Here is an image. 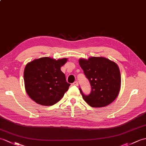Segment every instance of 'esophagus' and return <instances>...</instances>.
Returning <instances> with one entry per match:
<instances>
[{"mask_svg": "<svg viewBox=\"0 0 146 146\" xmlns=\"http://www.w3.org/2000/svg\"><path fill=\"white\" fill-rule=\"evenodd\" d=\"M73 85H75V86H78V81H74V82L73 83Z\"/></svg>", "mask_w": 146, "mask_h": 146, "instance_id": "esophagus-1", "label": "esophagus"}]
</instances>
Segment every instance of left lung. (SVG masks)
<instances>
[{"mask_svg": "<svg viewBox=\"0 0 146 146\" xmlns=\"http://www.w3.org/2000/svg\"><path fill=\"white\" fill-rule=\"evenodd\" d=\"M79 64L91 86L88 96L84 95L80 88L83 100L93 108H102L113 103L119 94L121 84L117 64L102 56L80 58Z\"/></svg>", "mask_w": 146, "mask_h": 146, "instance_id": "left-lung-1", "label": "left lung"}]
</instances>
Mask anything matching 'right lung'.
Segmentation results:
<instances>
[{
    "label": "right lung",
    "instance_id": "add662e5",
    "mask_svg": "<svg viewBox=\"0 0 146 146\" xmlns=\"http://www.w3.org/2000/svg\"><path fill=\"white\" fill-rule=\"evenodd\" d=\"M68 58L55 60L50 57L35 59L26 65L23 79L27 94L37 104L52 106L62 99L70 84L61 67Z\"/></svg>",
    "mask_w": 146,
    "mask_h": 146
}]
</instances>
